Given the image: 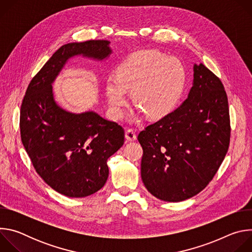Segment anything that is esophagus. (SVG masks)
Wrapping results in <instances>:
<instances>
[{
    "label": "esophagus",
    "instance_id": "34e87169",
    "mask_svg": "<svg viewBox=\"0 0 252 252\" xmlns=\"http://www.w3.org/2000/svg\"><path fill=\"white\" fill-rule=\"evenodd\" d=\"M126 138L127 140H134L136 139V133L133 128H127L126 131Z\"/></svg>",
    "mask_w": 252,
    "mask_h": 252
}]
</instances>
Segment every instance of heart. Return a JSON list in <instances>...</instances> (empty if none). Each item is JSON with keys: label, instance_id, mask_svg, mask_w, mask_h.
<instances>
[{"label": "heart", "instance_id": "1", "mask_svg": "<svg viewBox=\"0 0 252 252\" xmlns=\"http://www.w3.org/2000/svg\"><path fill=\"white\" fill-rule=\"evenodd\" d=\"M187 73L183 63L158 51L139 52L126 59L118 75L106 81V95L114 115L120 118L127 100L126 90L149 118L159 119L177 106L186 88Z\"/></svg>", "mask_w": 252, "mask_h": 252}]
</instances>
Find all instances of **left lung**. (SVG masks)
I'll return each mask as SVG.
<instances>
[{"mask_svg": "<svg viewBox=\"0 0 252 252\" xmlns=\"http://www.w3.org/2000/svg\"><path fill=\"white\" fill-rule=\"evenodd\" d=\"M193 71V86L184 103L137 136L143 185L164 201H183L204 189L229 147L224 87L203 63L194 64Z\"/></svg>", "mask_w": 252, "mask_h": 252, "instance_id": "left-lung-1", "label": "left lung"}]
</instances>
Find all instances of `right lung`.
I'll return each mask as SVG.
<instances>
[{
	"label": "right lung",
	"mask_w": 252,
	"mask_h": 252,
	"mask_svg": "<svg viewBox=\"0 0 252 252\" xmlns=\"http://www.w3.org/2000/svg\"><path fill=\"white\" fill-rule=\"evenodd\" d=\"M109 44L92 40L62 46L32 79L21 104V139L33 168L48 186L68 197H85L104 186L106 161L123 147L125 129L94 112L62 110L52 84L68 58L102 60L112 53Z\"/></svg>",
	"instance_id": "add662e5"
}]
</instances>
